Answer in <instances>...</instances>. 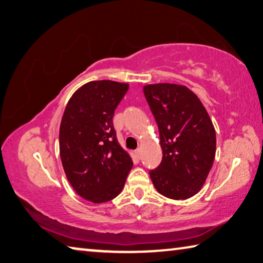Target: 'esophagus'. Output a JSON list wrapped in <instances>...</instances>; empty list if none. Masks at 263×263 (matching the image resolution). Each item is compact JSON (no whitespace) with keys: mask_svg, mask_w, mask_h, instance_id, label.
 <instances>
[{"mask_svg":"<svg viewBox=\"0 0 263 263\" xmlns=\"http://www.w3.org/2000/svg\"><path fill=\"white\" fill-rule=\"evenodd\" d=\"M135 155H136V156H137V157H139V158L141 157V149H140V148H139V149H136V150H135Z\"/></svg>","mask_w":263,"mask_h":263,"instance_id":"34e87169","label":"esophagus"}]
</instances>
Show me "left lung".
<instances>
[{
	"label": "left lung",
	"mask_w": 263,
	"mask_h": 263,
	"mask_svg": "<svg viewBox=\"0 0 263 263\" xmlns=\"http://www.w3.org/2000/svg\"><path fill=\"white\" fill-rule=\"evenodd\" d=\"M159 129L163 159L150 171L158 193L186 200L199 193L214 164L216 132L208 112L185 85L158 83L143 86Z\"/></svg>",
	"instance_id": "1"
}]
</instances>
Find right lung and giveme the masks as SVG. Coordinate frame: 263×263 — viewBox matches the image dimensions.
<instances>
[{
    "instance_id": "1",
    "label": "right lung",
    "mask_w": 263,
    "mask_h": 263,
    "mask_svg": "<svg viewBox=\"0 0 263 263\" xmlns=\"http://www.w3.org/2000/svg\"><path fill=\"white\" fill-rule=\"evenodd\" d=\"M128 87L107 80L86 83L69 99L60 124L64 173L77 194L93 203L117 197L133 167L113 127L114 110Z\"/></svg>"
}]
</instances>
